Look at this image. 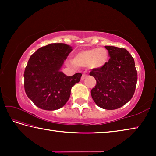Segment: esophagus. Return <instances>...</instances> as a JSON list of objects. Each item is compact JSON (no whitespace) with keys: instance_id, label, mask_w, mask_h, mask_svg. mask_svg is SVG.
<instances>
[{"instance_id":"34e87169","label":"esophagus","mask_w":156,"mask_h":156,"mask_svg":"<svg viewBox=\"0 0 156 156\" xmlns=\"http://www.w3.org/2000/svg\"><path fill=\"white\" fill-rule=\"evenodd\" d=\"M86 77H87L86 74H83V76H82V77H81V80H84V78H85Z\"/></svg>"}]
</instances>
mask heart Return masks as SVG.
I'll list each match as a JSON object with an SVG mask.
<instances>
[{"label": "heart", "mask_w": 156, "mask_h": 156, "mask_svg": "<svg viewBox=\"0 0 156 156\" xmlns=\"http://www.w3.org/2000/svg\"><path fill=\"white\" fill-rule=\"evenodd\" d=\"M109 60V53L104 47L90 48L80 50L76 53L69 64L72 67H89L93 69L102 68Z\"/></svg>", "instance_id": "b5f03b06"}]
</instances>
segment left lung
<instances>
[{"label": "left lung", "instance_id": "obj_1", "mask_svg": "<svg viewBox=\"0 0 156 156\" xmlns=\"http://www.w3.org/2000/svg\"><path fill=\"white\" fill-rule=\"evenodd\" d=\"M110 58L102 68L92 69L96 84L91 94L98 106L104 109H118L130 100L135 92L138 73L133 58L127 50L105 46Z\"/></svg>", "mask_w": 156, "mask_h": 156}]
</instances>
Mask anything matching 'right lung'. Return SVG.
<instances>
[{
  "mask_svg": "<svg viewBox=\"0 0 156 156\" xmlns=\"http://www.w3.org/2000/svg\"><path fill=\"white\" fill-rule=\"evenodd\" d=\"M72 51L65 43H51L39 48L30 56L24 72V87L27 97L44 110L62 107L70 97L71 89L80 80L82 74L67 76L60 68Z\"/></svg>",
  "mask_w": 156,
  "mask_h": 156,
  "instance_id": "right-lung-1",
  "label": "right lung"
}]
</instances>
